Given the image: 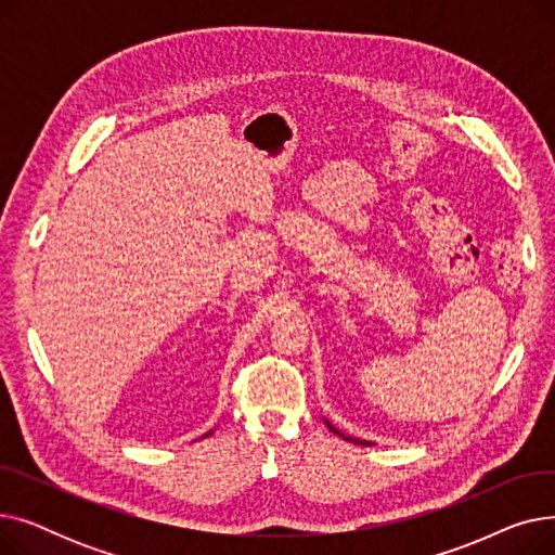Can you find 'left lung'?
I'll list each match as a JSON object with an SVG mask.
<instances>
[{"label":"left lung","mask_w":555,"mask_h":555,"mask_svg":"<svg viewBox=\"0 0 555 555\" xmlns=\"http://www.w3.org/2000/svg\"><path fill=\"white\" fill-rule=\"evenodd\" d=\"M326 427H328V429H331V431H333V434H337V436H341V439H344V441H351V443H356V446H371V443H369V441H362V439H351V436H346V434H341V431H339V429H337V427H333V425H331V423H328V421H326Z\"/></svg>","instance_id":"8db88e82"}]
</instances>
